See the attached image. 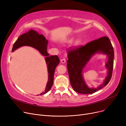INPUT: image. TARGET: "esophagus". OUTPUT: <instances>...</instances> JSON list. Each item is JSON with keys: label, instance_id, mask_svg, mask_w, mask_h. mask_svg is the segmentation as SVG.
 <instances>
[{"label": "esophagus", "instance_id": "34e87169", "mask_svg": "<svg viewBox=\"0 0 126 126\" xmlns=\"http://www.w3.org/2000/svg\"><path fill=\"white\" fill-rule=\"evenodd\" d=\"M61 62L62 63H65L66 62V60L64 59H61Z\"/></svg>", "mask_w": 126, "mask_h": 126}]
</instances>
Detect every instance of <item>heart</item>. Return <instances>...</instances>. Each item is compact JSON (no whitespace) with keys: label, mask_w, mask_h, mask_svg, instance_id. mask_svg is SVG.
<instances>
[{"label":"heart","mask_w":126,"mask_h":126,"mask_svg":"<svg viewBox=\"0 0 126 126\" xmlns=\"http://www.w3.org/2000/svg\"><path fill=\"white\" fill-rule=\"evenodd\" d=\"M72 41V39H70L69 41H68V42H71ZM81 43H82V40L81 39H78L75 42V45L77 46V45H80Z\"/></svg>","instance_id":"b5f03b06"}]
</instances>
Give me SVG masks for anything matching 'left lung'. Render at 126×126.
<instances>
[{"mask_svg":"<svg viewBox=\"0 0 126 126\" xmlns=\"http://www.w3.org/2000/svg\"><path fill=\"white\" fill-rule=\"evenodd\" d=\"M96 53H102L108 56L105 67L108 75L103 83L96 88H89L83 78L82 73L85 65L92 56ZM67 67L70 82L74 90L82 94H91L106 86L112 77L113 67L114 50L107 37H103L88 43L76 49L68 51Z\"/></svg>","mask_w":126,"mask_h":126,"instance_id":"1","label":"left lung"}]
</instances>
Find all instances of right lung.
Returning a JSON list of instances; mask_svg holds the SVG:
<instances>
[{
	"instance_id": "obj_1",
	"label": "right lung",
	"mask_w": 126,
	"mask_h": 126,
	"mask_svg": "<svg viewBox=\"0 0 126 126\" xmlns=\"http://www.w3.org/2000/svg\"><path fill=\"white\" fill-rule=\"evenodd\" d=\"M47 44L48 40L43 35H40L37 31L31 30L19 37L13 45L12 50L13 52L22 46H29L36 49L43 56H45V60L47 64L48 78L45 91L40 95L45 94L50 90L54 82L55 69L60 63V60L57 56H49L47 52Z\"/></svg>"
}]
</instances>
